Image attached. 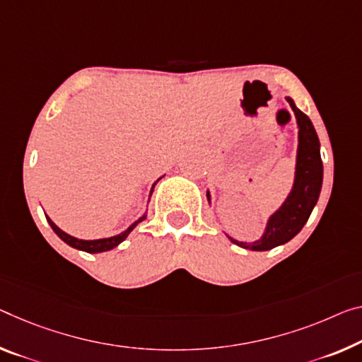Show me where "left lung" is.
Masks as SVG:
<instances>
[{
  "instance_id": "8db88e82",
  "label": "left lung",
  "mask_w": 362,
  "mask_h": 362,
  "mask_svg": "<svg viewBox=\"0 0 362 362\" xmlns=\"http://www.w3.org/2000/svg\"><path fill=\"white\" fill-rule=\"evenodd\" d=\"M291 110L296 116L298 124V150L296 166H294L293 187L286 199L267 220L264 235L252 243H243L228 236L231 243L249 251H270L293 239L308 223L310 214L320 196L322 180H324V165L320 158V142L317 137L313 121L296 107L291 97H286ZM207 200L212 204L210 192Z\"/></svg>"
}]
</instances>
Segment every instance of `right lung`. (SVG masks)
<instances>
[{
	"instance_id": "right-lung-1",
	"label": "right lung",
	"mask_w": 362,
	"mask_h": 362,
	"mask_svg": "<svg viewBox=\"0 0 362 362\" xmlns=\"http://www.w3.org/2000/svg\"><path fill=\"white\" fill-rule=\"evenodd\" d=\"M163 177V176H162ZM162 177H158L157 181L153 182L152 185V189H150V196H152V192H153V187H155V185H157V182L162 180ZM150 196H148V200H150ZM47 216V221L49 223V226H52V230L57 233V235L63 239V241L68 244V246H71V247H74V249H79V251H84V252H88V254H98V252H105V251H110V249H113V247H116L118 246V244H121L124 241V239L129 236V233L134 230V228L141 223V221H144L146 220V216H147V212L144 214L141 218H137L134 223H132L129 228H127V230H124L123 233H119V235H115V236H110V238H102V239H79V238H74V236H71V235H68V233H64L63 230H61V228H58L57 225L53 223L52 221V218H49L48 215H45Z\"/></svg>"
}]
</instances>
